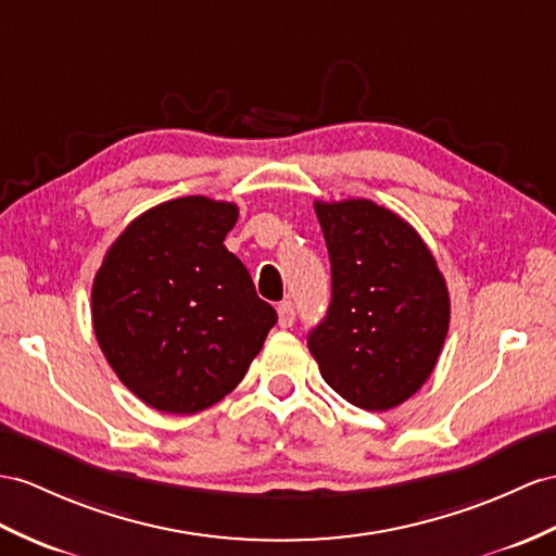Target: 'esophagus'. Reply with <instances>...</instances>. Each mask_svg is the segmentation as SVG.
Here are the masks:
<instances>
[{"label": "esophagus", "mask_w": 556, "mask_h": 556, "mask_svg": "<svg viewBox=\"0 0 556 556\" xmlns=\"http://www.w3.org/2000/svg\"><path fill=\"white\" fill-rule=\"evenodd\" d=\"M296 318V311L292 302H280L278 304V325L280 328H292V323Z\"/></svg>", "instance_id": "34e87169"}]
</instances>
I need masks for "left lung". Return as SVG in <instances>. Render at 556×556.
Masks as SVG:
<instances>
[{
	"instance_id": "left-lung-1",
	"label": "left lung",
	"mask_w": 556,
	"mask_h": 556,
	"mask_svg": "<svg viewBox=\"0 0 556 556\" xmlns=\"http://www.w3.org/2000/svg\"><path fill=\"white\" fill-rule=\"evenodd\" d=\"M332 268L328 316L308 332L323 380L382 413L408 401L441 356L451 296L415 228L372 200H316Z\"/></svg>"
}]
</instances>
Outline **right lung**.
<instances>
[{
  "mask_svg": "<svg viewBox=\"0 0 556 556\" xmlns=\"http://www.w3.org/2000/svg\"><path fill=\"white\" fill-rule=\"evenodd\" d=\"M236 222L233 202H162L119 233L93 278L103 356L160 413L193 415L231 394L278 320L224 245Z\"/></svg>",
  "mask_w": 556,
  "mask_h": 556,
  "instance_id": "right-lung-1",
  "label": "right lung"
}]
</instances>
